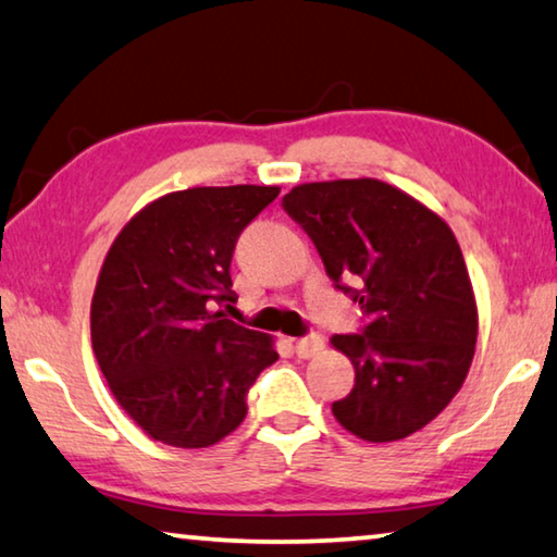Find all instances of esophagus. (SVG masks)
Returning <instances> with one entry per match:
<instances>
[{
    "mask_svg": "<svg viewBox=\"0 0 557 557\" xmlns=\"http://www.w3.org/2000/svg\"><path fill=\"white\" fill-rule=\"evenodd\" d=\"M322 347H325V337L318 335V332H310V335H305L300 339H295V352L300 355V358H314Z\"/></svg>",
    "mask_w": 557,
    "mask_h": 557,
    "instance_id": "34e87169",
    "label": "esophagus"
}]
</instances>
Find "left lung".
I'll use <instances>...</instances> for the list:
<instances>
[{"label":"left lung","instance_id":"left-lung-1","mask_svg":"<svg viewBox=\"0 0 557 557\" xmlns=\"http://www.w3.org/2000/svg\"><path fill=\"white\" fill-rule=\"evenodd\" d=\"M364 325L332 345L355 364V387L332 403L352 435L389 443L445 410L468 375L478 307L453 230L380 180L310 182L282 197Z\"/></svg>","mask_w":557,"mask_h":557}]
</instances>
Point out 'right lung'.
I'll use <instances>...</instances> for the list:
<instances>
[{"label":"right lung","mask_w":557,"mask_h":557,"mask_svg":"<svg viewBox=\"0 0 557 557\" xmlns=\"http://www.w3.org/2000/svg\"><path fill=\"white\" fill-rule=\"evenodd\" d=\"M277 187H193L135 214L107 252L92 297V347L117 403L149 437L210 447L247 414L277 360L264 332L214 307L235 302L230 264Z\"/></svg>","instance_id":"1"}]
</instances>
